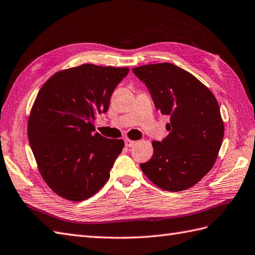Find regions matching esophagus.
<instances>
[{"label":"esophagus","mask_w":255,"mask_h":255,"mask_svg":"<svg viewBox=\"0 0 255 255\" xmlns=\"http://www.w3.org/2000/svg\"><path fill=\"white\" fill-rule=\"evenodd\" d=\"M134 144H135V141H132V140H130V139H125V145L127 147H131Z\"/></svg>","instance_id":"esophagus-1"}]
</instances>
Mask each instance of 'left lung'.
<instances>
[{
	"label": "left lung",
	"instance_id": "left-lung-1",
	"mask_svg": "<svg viewBox=\"0 0 255 255\" xmlns=\"http://www.w3.org/2000/svg\"><path fill=\"white\" fill-rule=\"evenodd\" d=\"M133 74L149 89L155 109L168 115L169 134L153 141V156L140 164L144 175L166 191L191 188L209 173L220 152L224 123L208 87L170 63L143 65Z\"/></svg>",
	"mask_w": 255,
	"mask_h": 255
}]
</instances>
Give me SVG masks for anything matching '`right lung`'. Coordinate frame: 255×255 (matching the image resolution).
Here are the masks:
<instances>
[{
    "label": "right lung",
    "instance_id": "obj_1",
    "mask_svg": "<svg viewBox=\"0 0 255 255\" xmlns=\"http://www.w3.org/2000/svg\"><path fill=\"white\" fill-rule=\"evenodd\" d=\"M128 72L84 64L54 74L38 92L28 139L41 176L60 197L87 200L109 180L124 141L93 133V122L108 112L112 93Z\"/></svg>",
    "mask_w": 255,
    "mask_h": 255
}]
</instances>
